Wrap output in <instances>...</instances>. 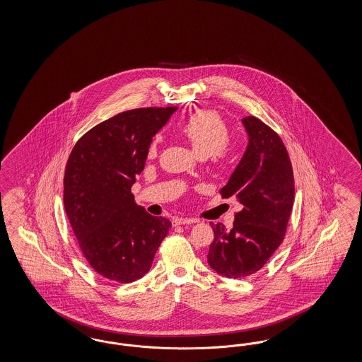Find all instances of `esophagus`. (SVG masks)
Listing matches in <instances>:
<instances>
[{"instance_id":"obj_1","label":"esophagus","mask_w":362,"mask_h":362,"mask_svg":"<svg viewBox=\"0 0 362 362\" xmlns=\"http://www.w3.org/2000/svg\"><path fill=\"white\" fill-rule=\"evenodd\" d=\"M191 223H195V220L187 219V218H175L173 220V224L174 226H182V224H191Z\"/></svg>"}]
</instances>
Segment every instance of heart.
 <instances>
[{"label": "heart", "mask_w": 362, "mask_h": 362, "mask_svg": "<svg viewBox=\"0 0 362 362\" xmlns=\"http://www.w3.org/2000/svg\"><path fill=\"white\" fill-rule=\"evenodd\" d=\"M179 132L200 158L209 156L215 162H221L228 155L230 129L216 111H195L179 126ZM156 150L158 142L153 139L148 144L147 155L153 156Z\"/></svg>", "instance_id": "1"}]
</instances>
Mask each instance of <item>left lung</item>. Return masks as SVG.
I'll return each mask as SVG.
<instances>
[{"instance_id":"1","label":"left lung","mask_w":362,"mask_h":362,"mask_svg":"<svg viewBox=\"0 0 362 362\" xmlns=\"http://www.w3.org/2000/svg\"><path fill=\"white\" fill-rule=\"evenodd\" d=\"M248 146L230 180L220 189L224 199L243 204L232 230L212 224L209 267L230 279H243L262 269L284 240L295 200L291 159L281 138L256 117L243 118Z\"/></svg>"}]
</instances>
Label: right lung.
Returning a JSON list of instances; mask_svg holds the SVG:
<instances>
[{"label":"right lung","mask_w":362,"mask_h":362,"mask_svg":"<svg viewBox=\"0 0 362 362\" xmlns=\"http://www.w3.org/2000/svg\"><path fill=\"white\" fill-rule=\"evenodd\" d=\"M174 111H123L81 136L67 159L66 215L91 268L111 281L126 284L147 274L171 227L135 203L132 186L153 135Z\"/></svg>","instance_id":"1"}]
</instances>
